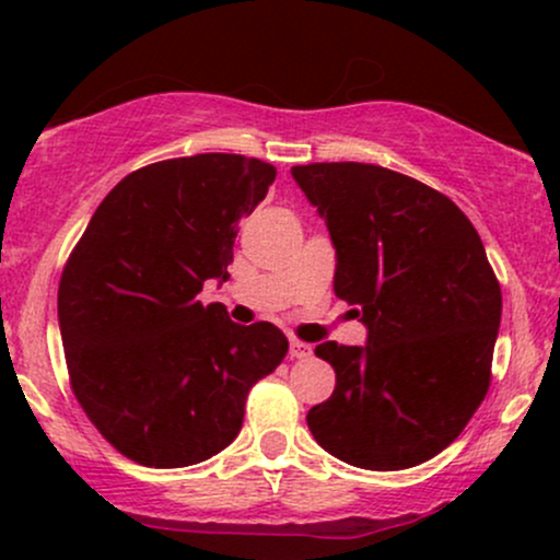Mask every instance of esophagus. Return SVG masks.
I'll return each instance as SVG.
<instances>
[{"label": "esophagus", "mask_w": 560, "mask_h": 560, "mask_svg": "<svg viewBox=\"0 0 560 560\" xmlns=\"http://www.w3.org/2000/svg\"><path fill=\"white\" fill-rule=\"evenodd\" d=\"M311 352H313V347L300 342V339H292V342H289V355L298 358V361H305V358H311Z\"/></svg>", "instance_id": "obj_1"}]
</instances>
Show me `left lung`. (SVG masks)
I'll return each mask as SVG.
<instances>
[{
  "instance_id": "8db88e82",
  "label": "left lung",
  "mask_w": 560,
  "mask_h": 560,
  "mask_svg": "<svg viewBox=\"0 0 560 560\" xmlns=\"http://www.w3.org/2000/svg\"><path fill=\"white\" fill-rule=\"evenodd\" d=\"M337 249L334 292L369 329L324 342L337 387L307 410L326 453L371 471L434 458L490 389L503 294L477 229L453 199L369 163L294 165Z\"/></svg>"
}]
</instances>
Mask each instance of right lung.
<instances>
[{
  "instance_id": "right-lung-1",
  "label": "right lung",
  "mask_w": 560,
  "mask_h": 560,
  "mask_svg": "<svg viewBox=\"0 0 560 560\" xmlns=\"http://www.w3.org/2000/svg\"><path fill=\"white\" fill-rule=\"evenodd\" d=\"M262 160L205 152L139 168L94 210L57 292L75 400L110 445L182 468L240 434L249 389L284 361L268 320L240 326L208 279L226 281L236 226L273 184Z\"/></svg>"
}]
</instances>
